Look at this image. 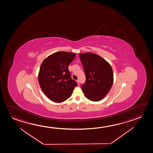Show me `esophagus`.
I'll return each instance as SVG.
<instances>
[{
  "label": "esophagus",
  "mask_w": 153,
  "mask_h": 153,
  "mask_svg": "<svg viewBox=\"0 0 153 153\" xmlns=\"http://www.w3.org/2000/svg\"><path fill=\"white\" fill-rule=\"evenodd\" d=\"M76 82H77V83H78V85H79V83H80V81H79V80H76Z\"/></svg>",
  "instance_id": "obj_1"
}]
</instances>
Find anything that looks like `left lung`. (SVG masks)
Instances as JSON below:
<instances>
[{
	"label": "left lung",
	"mask_w": 153,
	"mask_h": 153,
	"mask_svg": "<svg viewBox=\"0 0 153 153\" xmlns=\"http://www.w3.org/2000/svg\"><path fill=\"white\" fill-rule=\"evenodd\" d=\"M86 80L81 86L85 97L91 101H101L106 96L114 82L111 65L98 54L86 52L80 53Z\"/></svg>",
	"instance_id": "1"
}]
</instances>
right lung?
<instances>
[{
	"label": "right lung",
	"instance_id": "right-lung-1",
	"mask_svg": "<svg viewBox=\"0 0 153 153\" xmlns=\"http://www.w3.org/2000/svg\"><path fill=\"white\" fill-rule=\"evenodd\" d=\"M75 55L73 52H55L41 64L38 75L39 84L47 97L54 102L60 103L70 98L78 85L72 79L68 68Z\"/></svg>",
	"mask_w": 153,
	"mask_h": 153
}]
</instances>
